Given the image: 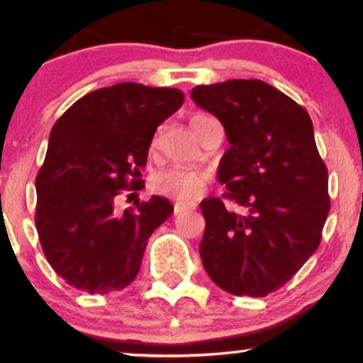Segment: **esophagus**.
I'll list each match as a JSON object with an SVG mask.
<instances>
[{
  "label": "esophagus",
  "mask_w": 363,
  "mask_h": 363,
  "mask_svg": "<svg viewBox=\"0 0 363 363\" xmlns=\"http://www.w3.org/2000/svg\"><path fill=\"white\" fill-rule=\"evenodd\" d=\"M196 203L194 201H189V203H181V201H177L176 205H174V213L176 215H181V213H184V211H189V210H196Z\"/></svg>",
  "instance_id": "esophagus-1"
}]
</instances>
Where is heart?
<instances>
[{
	"label": "heart",
	"instance_id": "heart-1",
	"mask_svg": "<svg viewBox=\"0 0 363 363\" xmlns=\"http://www.w3.org/2000/svg\"><path fill=\"white\" fill-rule=\"evenodd\" d=\"M210 116L194 114L191 118V126L196 131L201 124L210 121ZM152 187L158 194L169 196L176 199H194L203 194L206 187V176L198 170L184 167H170L158 172L152 181Z\"/></svg>",
	"mask_w": 363,
	"mask_h": 363
}]
</instances>
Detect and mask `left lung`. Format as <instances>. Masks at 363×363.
I'll return each mask as SVG.
<instances>
[{
    "label": "left lung",
    "mask_w": 363,
    "mask_h": 363,
    "mask_svg": "<svg viewBox=\"0 0 363 363\" xmlns=\"http://www.w3.org/2000/svg\"><path fill=\"white\" fill-rule=\"evenodd\" d=\"M222 123L228 147L218 165L227 198L201 201L203 266L232 295L266 297L302 268L329 213L328 169L312 121L289 95L261 80H228L191 91Z\"/></svg>",
    "instance_id": "obj_1"
}]
</instances>
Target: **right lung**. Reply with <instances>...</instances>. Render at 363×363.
<instances>
[{
	"label": "right lung",
	"instance_id": "obj_1",
	"mask_svg": "<svg viewBox=\"0 0 363 363\" xmlns=\"http://www.w3.org/2000/svg\"><path fill=\"white\" fill-rule=\"evenodd\" d=\"M182 102L177 89L116 83L86 94L52 126L35 179V227L68 285L104 295L136 278L150 235L174 206L152 196L119 213L116 198L136 189L157 128Z\"/></svg>",
	"mask_w": 363,
	"mask_h": 363
}]
</instances>
